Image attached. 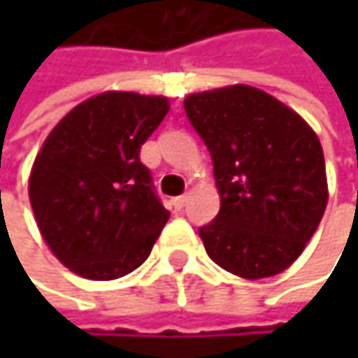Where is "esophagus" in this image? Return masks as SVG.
<instances>
[{"label":"esophagus","mask_w":358,"mask_h":358,"mask_svg":"<svg viewBox=\"0 0 358 358\" xmlns=\"http://www.w3.org/2000/svg\"><path fill=\"white\" fill-rule=\"evenodd\" d=\"M188 203V196L186 194H180V196H176V199H172V205H174V209H184V205Z\"/></svg>","instance_id":"esophagus-1"}]
</instances>
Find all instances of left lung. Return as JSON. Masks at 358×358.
<instances>
[{
  "mask_svg": "<svg viewBox=\"0 0 358 358\" xmlns=\"http://www.w3.org/2000/svg\"><path fill=\"white\" fill-rule=\"evenodd\" d=\"M207 145L220 213L199 228L207 255L226 271L259 280L290 267L327 205L322 143L275 97L247 85L184 99Z\"/></svg>",
  "mask_w": 358,
  "mask_h": 358,
  "instance_id": "left-lung-1",
  "label": "left lung"
}]
</instances>
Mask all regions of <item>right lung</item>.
<instances>
[{
    "label": "right lung",
    "mask_w": 358,
    "mask_h": 358,
    "mask_svg": "<svg viewBox=\"0 0 358 358\" xmlns=\"http://www.w3.org/2000/svg\"><path fill=\"white\" fill-rule=\"evenodd\" d=\"M168 111L166 97L109 91L64 115L43 143L29 196L45 243L74 273L115 280L149 257L170 211L138 153Z\"/></svg>",
    "instance_id": "add662e5"
}]
</instances>
